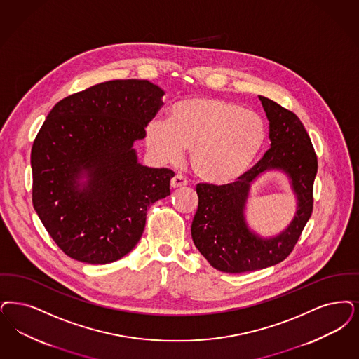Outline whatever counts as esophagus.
<instances>
[{
    "label": "esophagus",
    "instance_id": "34e87169",
    "mask_svg": "<svg viewBox=\"0 0 359 359\" xmlns=\"http://www.w3.org/2000/svg\"><path fill=\"white\" fill-rule=\"evenodd\" d=\"M187 179L186 177H183L182 175H176V176H173L172 179H171V188H180V187L187 186Z\"/></svg>",
    "mask_w": 359,
    "mask_h": 359
}]
</instances>
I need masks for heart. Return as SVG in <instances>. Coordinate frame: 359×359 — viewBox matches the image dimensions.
Here are the masks:
<instances>
[{"label":"heart","instance_id":"1","mask_svg":"<svg viewBox=\"0 0 359 359\" xmlns=\"http://www.w3.org/2000/svg\"><path fill=\"white\" fill-rule=\"evenodd\" d=\"M266 137L262 116L216 97L177 101L168 121L154 118L145 128L152 155L176 161L187 148L194 172L212 184H229L243 176L263 149Z\"/></svg>","mask_w":359,"mask_h":359}]
</instances>
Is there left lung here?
<instances>
[{
    "mask_svg": "<svg viewBox=\"0 0 359 359\" xmlns=\"http://www.w3.org/2000/svg\"><path fill=\"white\" fill-rule=\"evenodd\" d=\"M270 123L271 148L238 182L226 186L201 183L191 235L201 255L219 271L247 273L275 266L290 255L313 212L316 155L298 116L259 96ZM285 172L297 201L294 217L273 237H262L245 220L252 184L264 172Z\"/></svg>",
    "mask_w": 359,
    "mask_h": 359,
    "instance_id": "obj_1",
    "label": "left lung"
}]
</instances>
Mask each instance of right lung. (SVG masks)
Instances as JSON below:
<instances>
[{"instance_id": "1", "label": "right lung", "mask_w": 359, "mask_h": 359, "mask_svg": "<svg viewBox=\"0 0 359 359\" xmlns=\"http://www.w3.org/2000/svg\"><path fill=\"white\" fill-rule=\"evenodd\" d=\"M148 80H114L52 108L32 147L33 207L72 259L107 264L143 235L147 210L171 195L175 173L139 163L133 144L163 105Z\"/></svg>"}]
</instances>
